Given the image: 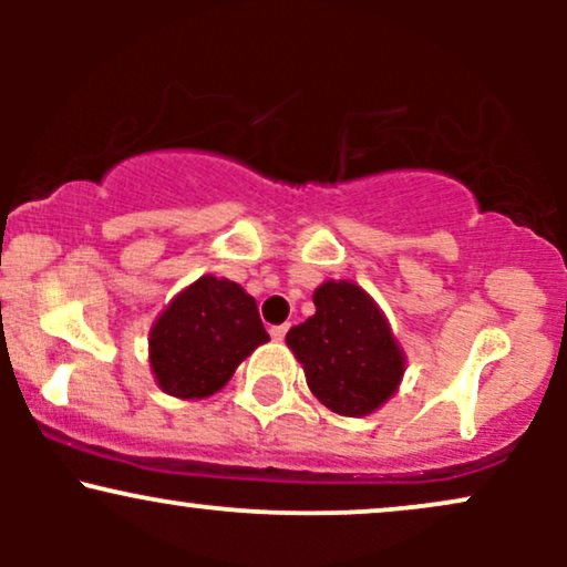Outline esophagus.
<instances>
[{"label": "esophagus", "mask_w": 567, "mask_h": 567, "mask_svg": "<svg viewBox=\"0 0 567 567\" xmlns=\"http://www.w3.org/2000/svg\"><path fill=\"white\" fill-rule=\"evenodd\" d=\"M288 328L290 324H277V328H271V338H275V341H282L285 333H288Z\"/></svg>", "instance_id": "obj_1"}]
</instances>
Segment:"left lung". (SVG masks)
<instances>
[{
  "label": "left lung",
  "mask_w": 567,
  "mask_h": 567,
  "mask_svg": "<svg viewBox=\"0 0 567 567\" xmlns=\"http://www.w3.org/2000/svg\"><path fill=\"white\" fill-rule=\"evenodd\" d=\"M315 306V315L285 336L311 394L349 419L375 413L392 400L408 368L386 315L349 279H324Z\"/></svg>",
  "instance_id": "left-lung-1"
}]
</instances>
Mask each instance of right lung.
<instances>
[{
  "label": "right lung",
  "instance_id": "obj_1",
  "mask_svg": "<svg viewBox=\"0 0 567 567\" xmlns=\"http://www.w3.org/2000/svg\"><path fill=\"white\" fill-rule=\"evenodd\" d=\"M269 341L256 298L237 282L202 275L175 292L148 330V368L165 394L205 400Z\"/></svg>",
  "mask_w": 567,
  "mask_h": 567
}]
</instances>
